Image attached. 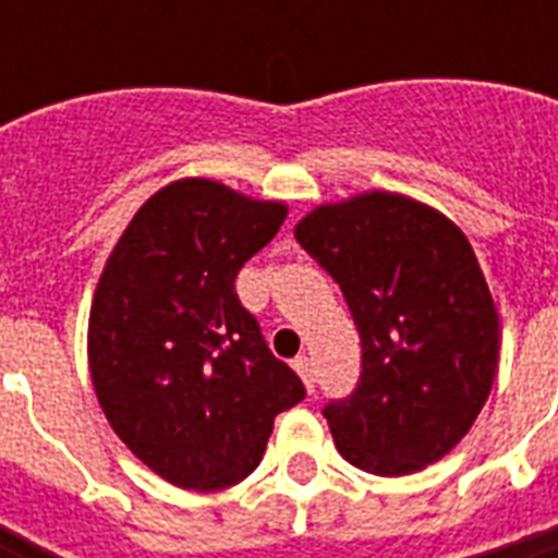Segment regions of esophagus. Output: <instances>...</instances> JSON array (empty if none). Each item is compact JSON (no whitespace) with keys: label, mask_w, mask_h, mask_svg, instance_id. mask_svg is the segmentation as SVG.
<instances>
[{"label":"esophagus","mask_w":558,"mask_h":558,"mask_svg":"<svg viewBox=\"0 0 558 558\" xmlns=\"http://www.w3.org/2000/svg\"><path fill=\"white\" fill-rule=\"evenodd\" d=\"M295 371H298V376H301V379H304L306 390H310V393H313V390H315V381H318V376H315L313 359L298 356V359H295Z\"/></svg>","instance_id":"obj_1"}]
</instances>
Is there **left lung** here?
Here are the masks:
<instances>
[{"label":"left lung","instance_id":"obj_1","mask_svg":"<svg viewBox=\"0 0 558 558\" xmlns=\"http://www.w3.org/2000/svg\"><path fill=\"white\" fill-rule=\"evenodd\" d=\"M295 240L344 292L362 339L356 390L324 408L341 458L411 475L458 446L498 373V310L440 210L371 191L318 205Z\"/></svg>","mask_w":558,"mask_h":558}]
</instances>
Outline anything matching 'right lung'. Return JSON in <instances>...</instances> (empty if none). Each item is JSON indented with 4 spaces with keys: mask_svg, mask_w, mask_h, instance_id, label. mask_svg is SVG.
I'll return each mask as SVG.
<instances>
[{
    "mask_svg": "<svg viewBox=\"0 0 558 558\" xmlns=\"http://www.w3.org/2000/svg\"><path fill=\"white\" fill-rule=\"evenodd\" d=\"M287 210L214 179H179L144 202L104 266L89 313L92 385L112 432L168 484H240L275 416L306 397L234 289Z\"/></svg>",
    "mask_w": 558,
    "mask_h": 558,
    "instance_id": "1",
    "label": "right lung"
}]
</instances>
